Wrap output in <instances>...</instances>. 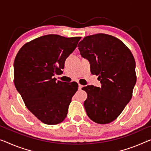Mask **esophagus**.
Listing matches in <instances>:
<instances>
[{
  "label": "esophagus",
  "instance_id": "1",
  "mask_svg": "<svg viewBox=\"0 0 151 151\" xmlns=\"http://www.w3.org/2000/svg\"><path fill=\"white\" fill-rule=\"evenodd\" d=\"M82 87H83V86L82 85V84H80V83H79L78 84V88H79V90H81L82 88Z\"/></svg>",
  "mask_w": 151,
  "mask_h": 151
}]
</instances>
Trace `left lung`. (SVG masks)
Listing matches in <instances>:
<instances>
[{"label": "left lung", "mask_w": 151, "mask_h": 151, "mask_svg": "<svg viewBox=\"0 0 151 151\" xmlns=\"http://www.w3.org/2000/svg\"><path fill=\"white\" fill-rule=\"evenodd\" d=\"M82 57L88 60L92 74L98 76L101 87L82 88L87 99L83 103L89 118L99 124L117 119L132 97L136 82V62L122 40L105 34L86 36L78 44Z\"/></svg>", "instance_id": "1"}]
</instances>
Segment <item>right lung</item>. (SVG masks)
Segmentation results:
<instances>
[{
  "instance_id": "1",
  "label": "right lung",
  "mask_w": 151,
  "mask_h": 151,
  "mask_svg": "<svg viewBox=\"0 0 151 151\" xmlns=\"http://www.w3.org/2000/svg\"><path fill=\"white\" fill-rule=\"evenodd\" d=\"M81 37L49 34L31 40L20 48L14 61V83L26 107L44 124L56 125L68 115L78 88L53 77L61 72L65 59Z\"/></svg>"
}]
</instances>
